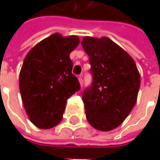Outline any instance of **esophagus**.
Wrapping results in <instances>:
<instances>
[{"mask_svg":"<svg viewBox=\"0 0 160 160\" xmlns=\"http://www.w3.org/2000/svg\"><path fill=\"white\" fill-rule=\"evenodd\" d=\"M78 80H79V83H80V84H81V86H83V75H80V76L78 77Z\"/></svg>","mask_w":160,"mask_h":160,"instance_id":"obj_1","label":"esophagus"}]
</instances>
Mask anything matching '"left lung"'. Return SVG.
Wrapping results in <instances>:
<instances>
[{"label":"left lung","mask_w":160,"mask_h":160,"mask_svg":"<svg viewBox=\"0 0 160 160\" xmlns=\"http://www.w3.org/2000/svg\"><path fill=\"white\" fill-rule=\"evenodd\" d=\"M89 56L92 82L83 92L90 125L101 131L120 126L130 114L138 95L141 77L128 53L107 37H84L81 42Z\"/></svg>","instance_id":"8db88e82"}]
</instances>
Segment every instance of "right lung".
<instances>
[{
    "label": "right lung",
    "instance_id": "1",
    "mask_svg": "<svg viewBox=\"0 0 160 160\" xmlns=\"http://www.w3.org/2000/svg\"><path fill=\"white\" fill-rule=\"evenodd\" d=\"M78 43L76 35L53 34L37 43L25 58L19 90L28 118L39 128L57 126L62 119L67 100L81 88L72 74L69 58Z\"/></svg>",
    "mask_w": 160,
    "mask_h": 160
}]
</instances>
